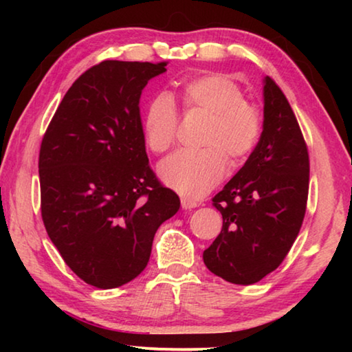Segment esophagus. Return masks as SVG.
Returning a JSON list of instances; mask_svg holds the SVG:
<instances>
[{
    "label": "esophagus",
    "mask_w": 352,
    "mask_h": 352,
    "mask_svg": "<svg viewBox=\"0 0 352 352\" xmlns=\"http://www.w3.org/2000/svg\"><path fill=\"white\" fill-rule=\"evenodd\" d=\"M182 206L184 208V210H192V208L199 206V201H195L192 199H188V197H183L182 199Z\"/></svg>",
    "instance_id": "1"
}]
</instances>
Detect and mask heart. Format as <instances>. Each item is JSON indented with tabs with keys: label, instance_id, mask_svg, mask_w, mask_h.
<instances>
[{
	"label": "heart",
	"instance_id": "heart-1",
	"mask_svg": "<svg viewBox=\"0 0 352 352\" xmlns=\"http://www.w3.org/2000/svg\"><path fill=\"white\" fill-rule=\"evenodd\" d=\"M183 111L201 115L208 124L200 136L199 152H177L160 164L166 184L188 199H200L216 186L226 172V158L239 166L258 146L262 135V111L234 79L204 74L184 82L180 91ZM180 118L174 100L158 94L147 105L142 133L147 147L155 153L169 151L177 140Z\"/></svg>",
	"mask_w": 352,
	"mask_h": 352
}]
</instances>
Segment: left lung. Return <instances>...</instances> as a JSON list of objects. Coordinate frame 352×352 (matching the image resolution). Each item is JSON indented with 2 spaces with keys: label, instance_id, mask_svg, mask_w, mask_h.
<instances>
[{
  "label": "left lung",
  "instance_id": "1",
  "mask_svg": "<svg viewBox=\"0 0 352 352\" xmlns=\"http://www.w3.org/2000/svg\"><path fill=\"white\" fill-rule=\"evenodd\" d=\"M309 194V152L287 98L264 85V130L242 169L212 197L222 231L204 252L225 281L248 285L276 270L300 233Z\"/></svg>",
  "mask_w": 352,
  "mask_h": 352
}]
</instances>
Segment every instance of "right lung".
Here are the masks:
<instances>
[{"label": "right lung", "instance_id": "add662e5", "mask_svg": "<svg viewBox=\"0 0 352 352\" xmlns=\"http://www.w3.org/2000/svg\"><path fill=\"white\" fill-rule=\"evenodd\" d=\"M166 65H94L71 85L41 140L46 233L65 264L98 289L138 276L160 225L180 208L148 164L140 115L142 88Z\"/></svg>", "mask_w": 352, "mask_h": 352}]
</instances>
